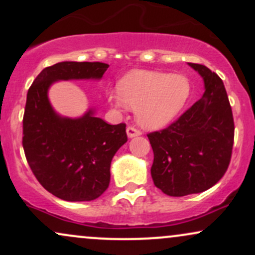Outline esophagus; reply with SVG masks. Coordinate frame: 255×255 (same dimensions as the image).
<instances>
[{"label": "esophagus", "instance_id": "esophagus-1", "mask_svg": "<svg viewBox=\"0 0 255 255\" xmlns=\"http://www.w3.org/2000/svg\"><path fill=\"white\" fill-rule=\"evenodd\" d=\"M127 135H128V137L141 135V130L137 129V128L134 127V126H129V127L127 128Z\"/></svg>", "mask_w": 255, "mask_h": 255}]
</instances>
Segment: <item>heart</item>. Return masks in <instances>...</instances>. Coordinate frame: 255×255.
Listing matches in <instances>:
<instances>
[{"label": "heart", "mask_w": 255, "mask_h": 255, "mask_svg": "<svg viewBox=\"0 0 255 255\" xmlns=\"http://www.w3.org/2000/svg\"><path fill=\"white\" fill-rule=\"evenodd\" d=\"M191 95L184 75L134 71L120 80L118 90L108 92L111 105L126 110L136 108V119L146 128H159L180 113Z\"/></svg>", "instance_id": "1"}]
</instances>
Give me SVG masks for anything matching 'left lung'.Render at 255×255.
<instances>
[{
    "label": "left lung",
    "mask_w": 255,
    "mask_h": 255,
    "mask_svg": "<svg viewBox=\"0 0 255 255\" xmlns=\"http://www.w3.org/2000/svg\"><path fill=\"white\" fill-rule=\"evenodd\" d=\"M204 79L203 97L162 130L147 134L154 186L170 197L201 193L224 176L234 145V118L222 79L189 63Z\"/></svg>",
    "instance_id": "1"
}]
</instances>
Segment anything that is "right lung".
Segmentation results:
<instances>
[{
	"instance_id": "right-lung-1",
	"label": "right lung",
	"mask_w": 255,
	"mask_h": 255,
	"mask_svg": "<svg viewBox=\"0 0 255 255\" xmlns=\"http://www.w3.org/2000/svg\"><path fill=\"white\" fill-rule=\"evenodd\" d=\"M109 64L60 62L46 67L31 85L22 119V147L44 188L67 201L101 197L110 183L114 154L128 140L126 124L109 125L89 111L81 119L60 118L48 99L56 80L101 79Z\"/></svg>"
}]
</instances>
